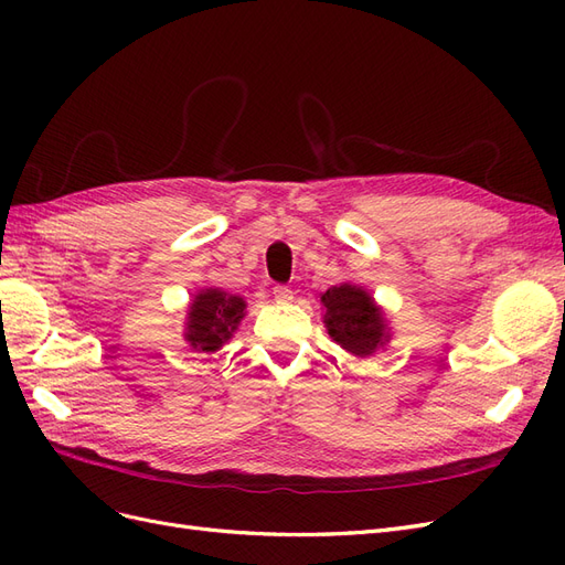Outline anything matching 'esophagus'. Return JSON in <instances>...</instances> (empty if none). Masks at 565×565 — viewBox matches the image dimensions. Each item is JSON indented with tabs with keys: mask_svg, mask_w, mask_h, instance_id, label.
<instances>
[{
	"mask_svg": "<svg viewBox=\"0 0 565 565\" xmlns=\"http://www.w3.org/2000/svg\"><path fill=\"white\" fill-rule=\"evenodd\" d=\"M273 297H276V301H280V303L295 299L292 297V289H289L287 285H276V287H273Z\"/></svg>",
	"mask_w": 565,
	"mask_h": 565,
	"instance_id": "esophagus-1",
	"label": "esophagus"
}]
</instances>
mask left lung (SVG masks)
Wrapping results in <instances>:
<instances>
[{
    "label": "left lung",
    "mask_w": 565,
    "mask_h": 565,
    "mask_svg": "<svg viewBox=\"0 0 565 565\" xmlns=\"http://www.w3.org/2000/svg\"><path fill=\"white\" fill-rule=\"evenodd\" d=\"M324 324L334 341L355 355H370L384 344V320L372 297L361 287L339 285L320 297Z\"/></svg>",
    "instance_id": "obj_1"
}]
</instances>
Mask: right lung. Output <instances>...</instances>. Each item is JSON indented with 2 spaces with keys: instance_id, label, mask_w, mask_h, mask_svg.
I'll use <instances>...</instances> for the list:
<instances>
[{
  "instance_id": "1",
  "label": "right lung",
  "mask_w": 565,
  "mask_h": 565,
  "mask_svg": "<svg viewBox=\"0 0 565 565\" xmlns=\"http://www.w3.org/2000/svg\"><path fill=\"white\" fill-rule=\"evenodd\" d=\"M245 301L221 289H204L195 297L191 313H188V334L193 349L216 351L226 339H231L237 322L243 320Z\"/></svg>"
}]
</instances>
